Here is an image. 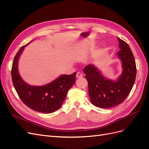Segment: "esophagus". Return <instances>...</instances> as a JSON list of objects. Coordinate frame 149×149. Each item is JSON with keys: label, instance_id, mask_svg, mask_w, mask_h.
<instances>
[{"label": "esophagus", "instance_id": "1", "mask_svg": "<svg viewBox=\"0 0 149 149\" xmlns=\"http://www.w3.org/2000/svg\"><path fill=\"white\" fill-rule=\"evenodd\" d=\"M82 77H83V74L81 73L80 72H77V73H76V78H82Z\"/></svg>", "mask_w": 149, "mask_h": 149}]
</instances>
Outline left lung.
I'll list each match as a JSON object with an SVG mask.
<instances>
[{
  "instance_id": "8db88e82",
  "label": "left lung",
  "mask_w": 149,
  "mask_h": 149,
  "mask_svg": "<svg viewBox=\"0 0 149 149\" xmlns=\"http://www.w3.org/2000/svg\"><path fill=\"white\" fill-rule=\"evenodd\" d=\"M118 40L120 50L117 56L121 61L123 71L116 80L105 77L93 64L83 69L88 83L90 100L98 107L109 108L120 104L128 96L136 80V65L131 49L123 40Z\"/></svg>"
}]
</instances>
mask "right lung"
<instances>
[{"mask_svg":"<svg viewBox=\"0 0 149 149\" xmlns=\"http://www.w3.org/2000/svg\"><path fill=\"white\" fill-rule=\"evenodd\" d=\"M30 42L20 48L13 60L11 71L13 86L26 106L35 111L52 113L62 106L68 91L75 83L76 73L61 74L51 83L43 86H31L26 83L20 75L18 65L22 52Z\"/></svg>","mask_w":149,"mask_h":149,"instance_id":"add662e5","label":"right lung"}]
</instances>
